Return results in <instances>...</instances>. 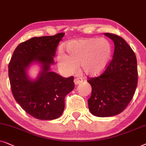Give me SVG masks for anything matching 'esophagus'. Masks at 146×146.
<instances>
[{
    "label": "esophagus",
    "instance_id": "esophagus-1",
    "mask_svg": "<svg viewBox=\"0 0 146 146\" xmlns=\"http://www.w3.org/2000/svg\"><path fill=\"white\" fill-rule=\"evenodd\" d=\"M83 82V79L82 78H75L74 79V83L75 85H78L79 83Z\"/></svg>",
    "mask_w": 146,
    "mask_h": 146
}]
</instances>
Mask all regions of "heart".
<instances>
[{
    "instance_id": "heart-1",
    "label": "heart",
    "mask_w": 146,
    "mask_h": 146,
    "mask_svg": "<svg viewBox=\"0 0 146 146\" xmlns=\"http://www.w3.org/2000/svg\"><path fill=\"white\" fill-rule=\"evenodd\" d=\"M64 48L67 55L63 52L57 54V61L60 69L65 73H74L77 65L89 76L102 74L110 63L113 53L111 42L106 38H85L70 40Z\"/></svg>"
}]
</instances>
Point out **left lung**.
I'll return each instance as SVG.
<instances>
[{
  "instance_id": "left-lung-1",
  "label": "left lung",
  "mask_w": 146,
  "mask_h": 146,
  "mask_svg": "<svg viewBox=\"0 0 146 146\" xmlns=\"http://www.w3.org/2000/svg\"><path fill=\"white\" fill-rule=\"evenodd\" d=\"M114 42L112 61L100 76L87 81L92 87L88 100L89 110L97 117L119 114L133 98L137 84L135 53L121 36L104 33Z\"/></svg>"
}]
</instances>
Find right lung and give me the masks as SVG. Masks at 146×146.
<instances>
[{
    "label": "right lung",
    "mask_w": 146,
    "mask_h": 146,
    "mask_svg": "<svg viewBox=\"0 0 146 146\" xmlns=\"http://www.w3.org/2000/svg\"><path fill=\"white\" fill-rule=\"evenodd\" d=\"M65 35L33 37L15 48L9 64V77L15 100L31 116L38 119L59 118L65 108V98L74 89L73 76L65 78L50 71L56 48ZM33 63L41 66L38 77L31 80L27 70Z\"/></svg>",
    "instance_id": "1"
}]
</instances>
